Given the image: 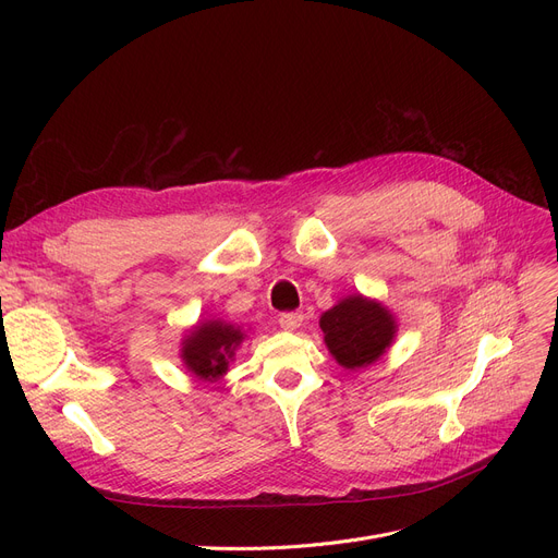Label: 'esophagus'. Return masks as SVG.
Masks as SVG:
<instances>
[{
    "mask_svg": "<svg viewBox=\"0 0 558 558\" xmlns=\"http://www.w3.org/2000/svg\"><path fill=\"white\" fill-rule=\"evenodd\" d=\"M278 324H280V328L287 330V332L296 330V328H301V324H303V312H282V314L278 316Z\"/></svg>",
    "mask_w": 558,
    "mask_h": 558,
    "instance_id": "obj_1",
    "label": "esophagus"
}]
</instances>
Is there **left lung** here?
Here are the masks:
<instances>
[{
    "instance_id": "8db88e82",
    "label": "left lung",
    "mask_w": 558,
    "mask_h": 558,
    "mask_svg": "<svg viewBox=\"0 0 558 558\" xmlns=\"http://www.w3.org/2000/svg\"><path fill=\"white\" fill-rule=\"evenodd\" d=\"M330 353L343 368H364L389 348L396 324L391 314L364 296H350L320 316Z\"/></svg>"
}]
</instances>
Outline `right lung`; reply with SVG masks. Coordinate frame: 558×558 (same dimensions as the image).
<instances>
[{"instance_id": "obj_1", "label": "right lung", "mask_w": 558, "mask_h": 558, "mask_svg": "<svg viewBox=\"0 0 558 558\" xmlns=\"http://www.w3.org/2000/svg\"><path fill=\"white\" fill-rule=\"evenodd\" d=\"M244 335L240 328H232L221 320L198 326L183 341V362L201 379H217L228 371V360L234 355V348L242 343Z\"/></svg>"}]
</instances>
